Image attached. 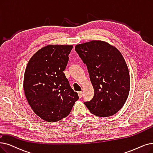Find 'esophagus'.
Returning a JSON list of instances; mask_svg holds the SVG:
<instances>
[{
  "mask_svg": "<svg viewBox=\"0 0 153 153\" xmlns=\"http://www.w3.org/2000/svg\"><path fill=\"white\" fill-rule=\"evenodd\" d=\"M78 96L79 98H81L82 97V92H78Z\"/></svg>",
  "mask_w": 153,
  "mask_h": 153,
  "instance_id": "1",
  "label": "esophagus"
}]
</instances>
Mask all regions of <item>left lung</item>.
Instances as JSON below:
<instances>
[{
	"label": "left lung",
	"instance_id": "1",
	"mask_svg": "<svg viewBox=\"0 0 153 153\" xmlns=\"http://www.w3.org/2000/svg\"><path fill=\"white\" fill-rule=\"evenodd\" d=\"M75 50L87 65L94 90V97L84 104L99 117L115 114L125 104L130 89L129 70L121 53L101 41L76 45Z\"/></svg>",
	"mask_w": 153,
	"mask_h": 153
}]
</instances>
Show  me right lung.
Returning a JSON list of instances; mask_svg holds the SVG:
<instances>
[{
  "mask_svg": "<svg viewBox=\"0 0 153 153\" xmlns=\"http://www.w3.org/2000/svg\"><path fill=\"white\" fill-rule=\"evenodd\" d=\"M72 45H48L32 56L26 67L23 87L35 113L48 122L67 117L79 99L63 71Z\"/></svg>",
  "mask_w": 153,
  "mask_h": 153,
  "instance_id": "add662e5",
  "label": "right lung"
}]
</instances>
